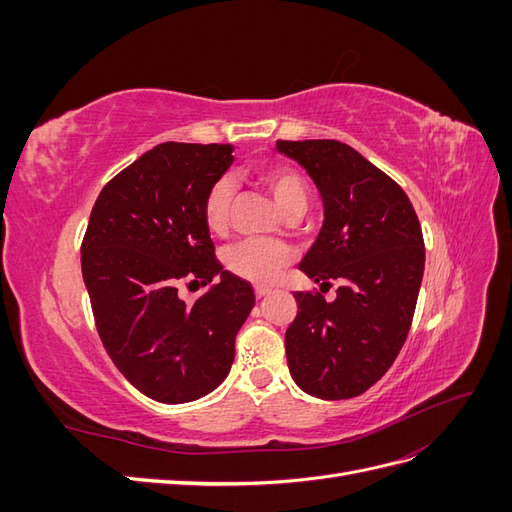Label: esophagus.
Here are the masks:
<instances>
[{"mask_svg":"<svg viewBox=\"0 0 512 512\" xmlns=\"http://www.w3.org/2000/svg\"><path fill=\"white\" fill-rule=\"evenodd\" d=\"M254 292H256V299H265L267 294L271 292V288H267V286H256Z\"/></svg>","mask_w":512,"mask_h":512,"instance_id":"34e87169","label":"esophagus"}]
</instances>
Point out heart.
<instances>
[{"label": "heart", "instance_id": "1", "mask_svg": "<svg viewBox=\"0 0 512 512\" xmlns=\"http://www.w3.org/2000/svg\"><path fill=\"white\" fill-rule=\"evenodd\" d=\"M256 179L265 185L286 215H301L309 205V185L297 168L267 164L256 168ZM235 183L228 177L215 179L203 200V220L211 232H224L230 222ZM292 247L277 239H243L228 247L224 262L230 273L252 284H273L292 262Z\"/></svg>", "mask_w": 512, "mask_h": 512}]
</instances>
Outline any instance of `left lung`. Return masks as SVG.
Instances as JSON below:
<instances>
[{
    "label": "left lung",
    "mask_w": 512,
    "mask_h": 512,
    "mask_svg": "<svg viewBox=\"0 0 512 512\" xmlns=\"http://www.w3.org/2000/svg\"><path fill=\"white\" fill-rule=\"evenodd\" d=\"M314 179L324 224L299 269L326 291L294 292L286 331L294 382L320 399H350L376 384L404 346L425 269L423 230L406 192L339 141H277Z\"/></svg>",
    "instance_id": "obj_1"
}]
</instances>
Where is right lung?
<instances>
[{"label":"right lung","mask_w":512,"mask_h":512,"mask_svg":"<svg viewBox=\"0 0 512 512\" xmlns=\"http://www.w3.org/2000/svg\"><path fill=\"white\" fill-rule=\"evenodd\" d=\"M232 145L162 143L108 181L81 245L96 329L115 367L143 395L185 404L228 376L235 337L254 307L250 282L215 258L203 200L232 164ZM221 284L194 304L181 283Z\"/></svg>","instance_id":"add662e5"}]
</instances>
